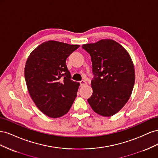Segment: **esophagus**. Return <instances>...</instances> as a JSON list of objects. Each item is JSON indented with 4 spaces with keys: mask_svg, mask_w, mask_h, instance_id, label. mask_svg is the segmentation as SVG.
<instances>
[{
    "mask_svg": "<svg viewBox=\"0 0 158 158\" xmlns=\"http://www.w3.org/2000/svg\"><path fill=\"white\" fill-rule=\"evenodd\" d=\"M80 85H81V86H83V85H86V84H87L86 82H85V81H84V80L80 81Z\"/></svg>",
    "mask_w": 158,
    "mask_h": 158,
    "instance_id": "34e87169",
    "label": "esophagus"
}]
</instances>
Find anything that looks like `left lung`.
Wrapping results in <instances>:
<instances>
[{
    "label": "left lung",
    "mask_w": 158,
    "mask_h": 158,
    "mask_svg": "<svg viewBox=\"0 0 158 158\" xmlns=\"http://www.w3.org/2000/svg\"><path fill=\"white\" fill-rule=\"evenodd\" d=\"M91 56L94 76L92 95L88 102L94 111L111 117L124 107L135 85V67L130 55L118 43L102 40L82 46Z\"/></svg>",
    "instance_id": "1"
}]
</instances>
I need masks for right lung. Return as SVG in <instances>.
Here are the masks:
<instances>
[{"mask_svg": "<svg viewBox=\"0 0 158 158\" xmlns=\"http://www.w3.org/2000/svg\"><path fill=\"white\" fill-rule=\"evenodd\" d=\"M79 47L48 41L36 47L26 61L28 92L38 109L51 118L67 113L77 95L80 84L71 80L66 60Z\"/></svg>", "mask_w": 158, "mask_h": 158, "instance_id": "1", "label": "right lung"}]
</instances>
